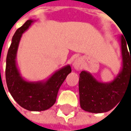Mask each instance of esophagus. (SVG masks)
Wrapping results in <instances>:
<instances>
[{"instance_id":"1","label":"esophagus","mask_w":131,"mask_h":131,"mask_svg":"<svg viewBox=\"0 0 131 131\" xmlns=\"http://www.w3.org/2000/svg\"><path fill=\"white\" fill-rule=\"evenodd\" d=\"M81 66H82V60L81 58H76L75 60H74V63H73V67L76 70H79L81 68Z\"/></svg>"}]
</instances>
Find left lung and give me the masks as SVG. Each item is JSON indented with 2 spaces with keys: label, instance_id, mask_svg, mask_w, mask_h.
Returning a JSON list of instances; mask_svg holds the SVG:
<instances>
[{
  "label": "left lung",
  "instance_id": "1",
  "mask_svg": "<svg viewBox=\"0 0 131 131\" xmlns=\"http://www.w3.org/2000/svg\"><path fill=\"white\" fill-rule=\"evenodd\" d=\"M125 40L121 36L122 68L112 81H98L90 73L81 72L79 83L80 105L85 111L92 113L108 112L120 102L126 89L131 87V46L128 47L129 53Z\"/></svg>",
  "mask_w": 131,
  "mask_h": 131
}]
</instances>
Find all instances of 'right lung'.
<instances>
[{"label":"right lung","instance_id":"add662e5","mask_svg":"<svg viewBox=\"0 0 131 131\" xmlns=\"http://www.w3.org/2000/svg\"><path fill=\"white\" fill-rule=\"evenodd\" d=\"M35 21L27 20L15 32L6 57V79L8 91L14 100L23 108L37 112L46 110L55 104L60 87L71 72V68L67 65L44 81H29L21 76L16 63L18 45L23 33Z\"/></svg>","mask_w":131,"mask_h":131}]
</instances>
